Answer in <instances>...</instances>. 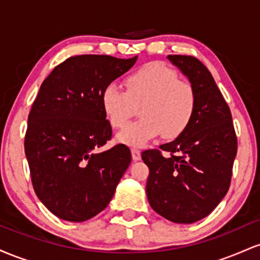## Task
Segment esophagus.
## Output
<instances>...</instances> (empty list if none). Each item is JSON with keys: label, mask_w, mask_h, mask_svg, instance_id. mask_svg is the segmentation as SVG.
<instances>
[{"label": "esophagus", "mask_w": 260, "mask_h": 260, "mask_svg": "<svg viewBox=\"0 0 260 260\" xmlns=\"http://www.w3.org/2000/svg\"><path fill=\"white\" fill-rule=\"evenodd\" d=\"M131 153H132V159L134 160V161H138V160H140V150L139 149H137V148H132L131 149Z\"/></svg>", "instance_id": "obj_1"}]
</instances>
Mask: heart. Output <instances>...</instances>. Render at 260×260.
<instances>
[{"label": "heart", "mask_w": 260, "mask_h": 260, "mask_svg": "<svg viewBox=\"0 0 260 260\" xmlns=\"http://www.w3.org/2000/svg\"><path fill=\"white\" fill-rule=\"evenodd\" d=\"M126 91L109 84L101 94V107L113 128H123L139 107L142 118L128 124L117 140L128 147H143L162 136L180 137L189 126L196 111L193 86L178 79L177 73L165 66L150 63L124 79Z\"/></svg>", "instance_id": "heart-1"}]
</instances>
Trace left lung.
<instances>
[{"label":"left lung","instance_id":"1","mask_svg":"<svg viewBox=\"0 0 260 260\" xmlns=\"http://www.w3.org/2000/svg\"><path fill=\"white\" fill-rule=\"evenodd\" d=\"M168 58L189 79L196 111L174 142L142 153L149 168L147 197L165 219L192 223L208 216L228 193L237 137L230 107L208 68L193 56ZM162 151L168 155H162Z\"/></svg>","mask_w":260,"mask_h":260}]
</instances>
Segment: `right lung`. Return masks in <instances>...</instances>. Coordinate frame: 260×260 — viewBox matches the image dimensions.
<instances>
[{"label": "right lung", "instance_id": "1", "mask_svg": "<svg viewBox=\"0 0 260 260\" xmlns=\"http://www.w3.org/2000/svg\"><path fill=\"white\" fill-rule=\"evenodd\" d=\"M136 61L137 56H73L40 86L24 150L38 198L59 219L82 222L98 215L129 166L132 155L124 144L98 149L112 136L101 107L103 90Z\"/></svg>", "mask_w": 260, "mask_h": 260}]
</instances>
